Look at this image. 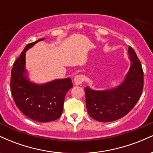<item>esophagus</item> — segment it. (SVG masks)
Here are the masks:
<instances>
[{"instance_id": "obj_1", "label": "esophagus", "mask_w": 153, "mask_h": 153, "mask_svg": "<svg viewBox=\"0 0 153 153\" xmlns=\"http://www.w3.org/2000/svg\"><path fill=\"white\" fill-rule=\"evenodd\" d=\"M83 80H84V78H83V76H82V75H76L74 78L75 85H80V84H82V82H83Z\"/></svg>"}]
</instances>
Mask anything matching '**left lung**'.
I'll return each mask as SVG.
<instances>
[{"label":"left lung","mask_w":153,"mask_h":153,"mask_svg":"<svg viewBox=\"0 0 153 153\" xmlns=\"http://www.w3.org/2000/svg\"><path fill=\"white\" fill-rule=\"evenodd\" d=\"M130 67L124 80L114 88L96 91L85 88V104L91 117L110 122L127 115L137 103L143 89V71L133 48H128Z\"/></svg>","instance_id":"1"}]
</instances>
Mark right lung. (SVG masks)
Here are the masks:
<instances>
[{
    "label": "right lung",
    "mask_w": 153,
    "mask_h": 153,
    "mask_svg": "<svg viewBox=\"0 0 153 153\" xmlns=\"http://www.w3.org/2000/svg\"><path fill=\"white\" fill-rule=\"evenodd\" d=\"M40 39L26 46L13 64L10 89L16 104L24 115L32 120L48 122L60 117L65 95L73 88L71 79H56L44 84L30 81L26 70V52Z\"/></svg>",
    "instance_id": "1"
}]
</instances>
